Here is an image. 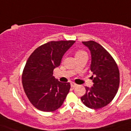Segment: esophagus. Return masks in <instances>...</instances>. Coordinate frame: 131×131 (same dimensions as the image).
I'll return each instance as SVG.
<instances>
[{"mask_svg":"<svg viewBox=\"0 0 131 131\" xmlns=\"http://www.w3.org/2000/svg\"><path fill=\"white\" fill-rule=\"evenodd\" d=\"M77 86V84H76L75 83H71V86L72 88L75 87V86Z\"/></svg>","mask_w":131,"mask_h":131,"instance_id":"1","label":"esophagus"}]
</instances>
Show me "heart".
I'll use <instances>...</instances> for the list:
<instances>
[{
	"mask_svg": "<svg viewBox=\"0 0 131 131\" xmlns=\"http://www.w3.org/2000/svg\"><path fill=\"white\" fill-rule=\"evenodd\" d=\"M85 52L83 51V50H77V51L75 52V57L76 56H80V55H81V54H85Z\"/></svg>",
	"mask_w": 131,
	"mask_h": 131,
	"instance_id": "heart-1",
	"label": "heart"
}]
</instances>
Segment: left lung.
Returning <instances> with one entry per match:
<instances>
[{
  "mask_svg": "<svg viewBox=\"0 0 131 131\" xmlns=\"http://www.w3.org/2000/svg\"><path fill=\"white\" fill-rule=\"evenodd\" d=\"M91 54V71L93 73V86H85L86 93L81 98L91 109H100L112 101L119 86V71L111 54L98 42L83 41Z\"/></svg>",
  "mask_w": 131,
  "mask_h": 131,
  "instance_id": "8db88e82",
  "label": "left lung"
}]
</instances>
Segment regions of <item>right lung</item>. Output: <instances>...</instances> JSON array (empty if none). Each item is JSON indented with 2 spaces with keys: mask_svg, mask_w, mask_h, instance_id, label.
<instances>
[{
  "mask_svg": "<svg viewBox=\"0 0 131 131\" xmlns=\"http://www.w3.org/2000/svg\"><path fill=\"white\" fill-rule=\"evenodd\" d=\"M75 42L50 41L36 48L27 61L21 77L23 87L30 102L39 110L54 112L63 104L71 85L56 79L53 71Z\"/></svg>",
  "mask_w": 131,
  "mask_h": 131,
  "instance_id": "1",
  "label": "right lung"
}]
</instances>
